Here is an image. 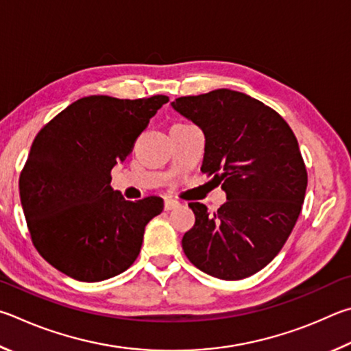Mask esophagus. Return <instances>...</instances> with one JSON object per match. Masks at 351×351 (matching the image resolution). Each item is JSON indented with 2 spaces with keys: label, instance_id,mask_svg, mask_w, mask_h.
<instances>
[{
  "label": "esophagus",
  "instance_id": "34e87169",
  "mask_svg": "<svg viewBox=\"0 0 351 351\" xmlns=\"http://www.w3.org/2000/svg\"><path fill=\"white\" fill-rule=\"evenodd\" d=\"M179 205H180L179 202L174 200V199H166V200H165V211L174 210V208H177Z\"/></svg>",
  "mask_w": 351,
  "mask_h": 351
}]
</instances>
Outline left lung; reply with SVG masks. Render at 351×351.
<instances>
[{
    "label": "left lung",
    "instance_id": "8db88e82",
    "mask_svg": "<svg viewBox=\"0 0 351 351\" xmlns=\"http://www.w3.org/2000/svg\"><path fill=\"white\" fill-rule=\"evenodd\" d=\"M172 108L202 128L200 171L226 193L210 213L191 202L195 223L182 247L194 267L223 280H241L267 267L284 247L302 210L306 168L288 123L242 92L217 89L180 97Z\"/></svg>",
    "mask_w": 351,
    "mask_h": 351
}]
</instances>
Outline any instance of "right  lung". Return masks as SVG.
<instances>
[{
  "mask_svg": "<svg viewBox=\"0 0 351 351\" xmlns=\"http://www.w3.org/2000/svg\"><path fill=\"white\" fill-rule=\"evenodd\" d=\"M166 95L120 100L90 95L40 129L20 174V199L34 247L58 271L82 282L114 278L140 253L145 226L163 199L126 200L110 186Z\"/></svg>",
  "mask_w": 351,
  "mask_h": 351,
  "instance_id": "add662e5",
  "label": "right lung"
}]
</instances>
